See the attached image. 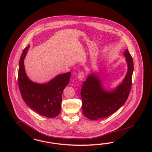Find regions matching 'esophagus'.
<instances>
[{"instance_id":"obj_1","label":"esophagus","mask_w":152,"mask_h":152,"mask_svg":"<svg viewBox=\"0 0 152 152\" xmlns=\"http://www.w3.org/2000/svg\"><path fill=\"white\" fill-rule=\"evenodd\" d=\"M84 77H85V73L84 72H80L78 73V78L80 80H83L84 78Z\"/></svg>"}]
</instances>
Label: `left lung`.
Returning a JSON list of instances; mask_svg holds the SVG:
<instances>
[{
    "label": "left lung",
    "instance_id": "8db88e82",
    "mask_svg": "<svg viewBox=\"0 0 152 152\" xmlns=\"http://www.w3.org/2000/svg\"><path fill=\"white\" fill-rule=\"evenodd\" d=\"M128 65L126 77L115 90H104L101 81L94 74L88 76L83 82L81 90L83 113L86 117L96 120L106 118L116 112L126 102L132 84L134 63L128 49L124 53Z\"/></svg>",
    "mask_w": 152,
    "mask_h": 152
}]
</instances>
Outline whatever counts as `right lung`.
I'll use <instances>...</instances> for the list:
<instances>
[{
  "mask_svg": "<svg viewBox=\"0 0 152 152\" xmlns=\"http://www.w3.org/2000/svg\"><path fill=\"white\" fill-rule=\"evenodd\" d=\"M29 46L23 50L20 58L18 82L22 97L27 104L39 115L53 118L60 113L62 94L70 81L71 73L58 75L48 83L31 82L25 73L23 60Z\"/></svg>",
  "mask_w": 152,
  "mask_h": 152,
  "instance_id": "right-lung-1",
  "label": "right lung"
}]
</instances>
